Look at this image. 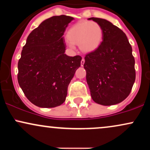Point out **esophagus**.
Returning a JSON list of instances; mask_svg holds the SVG:
<instances>
[{"instance_id": "1", "label": "esophagus", "mask_w": 150, "mask_h": 150, "mask_svg": "<svg viewBox=\"0 0 150 150\" xmlns=\"http://www.w3.org/2000/svg\"><path fill=\"white\" fill-rule=\"evenodd\" d=\"M84 63H85V58H82V61H81V66H83Z\"/></svg>"}]
</instances>
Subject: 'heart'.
Instances as JSON below:
<instances>
[{
    "label": "heart",
    "instance_id": "obj_1",
    "mask_svg": "<svg viewBox=\"0 0 150 150\" xmlns=\"http://www.w3.org/2000/svg\"><path fill=\"white\" fill-rule=\"evenodd\" d=\"M68 45L73 48L79 45L83 53H90L95 51L100 46L103 39V30L97 22L82 21L72 26L67 32Z\"/></svg>",
    "mask_w": 150,
    "mask_h": 150
}]
</instances>
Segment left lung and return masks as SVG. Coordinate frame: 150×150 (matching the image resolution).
<instances>
[{"label": "left lung", "instance_id": "8db88e82", "mask_svg": "<svg viewBox=\"0 0 150 150\" xmlns=\"http://www.w3.org/2000/svg\"><path fill=\"white\" fill-rule=\"evenodd\" d=\"M103 30L99 49L85 57L84 68L93 101L103 106L128 97L135 80V58L124 32L105 19L90 18Z\"/></svg>", "mask_w": 150, "mask_h": 150}]
</instances>
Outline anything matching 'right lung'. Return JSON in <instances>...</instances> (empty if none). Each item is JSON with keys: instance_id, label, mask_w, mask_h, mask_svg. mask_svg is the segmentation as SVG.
Instances as JSON below:
<instances>
[{"instance_id": "1", "label": "right lung", "mask_w": 150, "mask_h": 150, "mask_svg": "<svg viewBox=\"0 0 150 150\" xmlns=\"http://www.w3.org/2000/svg\"><path fill=\"white\" fill-rule=\"evenodd\" d=\"M74 20L66 15L44 20L29 34L18 61V80L26 97L42 108L64 102L68 85L81 65L80 56L65 54L64 34Z\"/></svg>"}]
</instances>
